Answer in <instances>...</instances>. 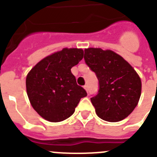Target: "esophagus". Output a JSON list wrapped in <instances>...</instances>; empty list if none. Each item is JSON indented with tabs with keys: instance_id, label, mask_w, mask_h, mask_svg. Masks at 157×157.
I'll return each mask as SVG.
<instances>
[{
	"instance_id": "34e87169",
	"label": "esophagus",
	"mask_w": 157,
	"mask_h": 157,
	"mask_svg": "<svg viewBox=\"0 0 157 157\" xmlns=\"http://www.w3.org/2000/svg\"><path fill=\"white\" fill-rule=\"evenodd\" d=\"M83 88H84L86 90H87V92H88V87H87V85H84V86H83Z\"/></svg>"
}]
</instances>
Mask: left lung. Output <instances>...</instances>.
<instances>
[{
	"instance_id": "obj_1",
	"label": "left lung",
	"mask_w": 157,
	"mask_h": 157,
	"mask_svg": "<svg viewBox=\"0 0 157 157\" xmlns=\"http://www.w3.org/2000/svg\"><path fill=\"white\" fill-rule=\"evenodd\" d=\"M84 60L98 80V91L90 98L97 115L111 122L128 117L141 95V80L136 70L121 56L101 48L84 49Z\"/></svg>"
}]
</instances>
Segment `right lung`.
<instances>
[{
    "label": "right lung",
    "mask_w": 157,
    "mask_h": 157,
    "mask_svg": "<svg viewBox=\"0 0 157 157\" xmlns=\"http://www.w3.org/2000/svg\"><path fill=\"white\" fill-rule=\"evenodd\" d=\"M83 57V50L64 48L38 63L28 74L26 90L32 106L51 122L71 116L87 92L77 85L71 68Z\"/></svg>",
    "instance_id": "add662e5"
}]
</instances>
